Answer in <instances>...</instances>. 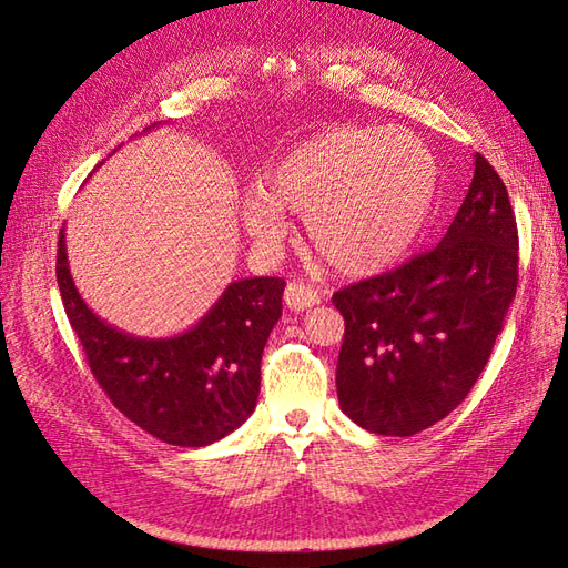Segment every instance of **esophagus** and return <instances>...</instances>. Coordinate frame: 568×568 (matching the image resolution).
I'll return each mask as SVG.
<instances>
[{
	"label": "esophagus",
	"mask_w": 568,
	"mask_h": 568,
	"mask_svg": "<svg viewBox=\"0 0 568 568\" xmlns=\"http://www.w3.org/2000/svg\"><path fill=\"white\" fill-rule=\"evenodd\" d=\"M320 303H322V295L312 285H305V283H300V281L287 283V287H285V305L291 307L293 312H303V310L315 307Z\"/></svg>",
	"instance_id": "1"
}]
</instances>
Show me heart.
Listing matches in <instances>:
<instances>
[{
	"mask_svg": "<svg viewBox=\"0 0 568 568\" xmlns=\"http://www.w3.org/2000/svg\"><path fill=\"white\" fill-rule=\"evenodd\" d=\"M437 168L429 149L400 129L332 126L300 141L241 197V216L261 246L285 239V212L305 214L312 246L334 271L376 273L422 232Z\"/></svg>",
	"mask_w": 568,
	"mask_h": 568,
	"instance_id": "heart-1",
	"label": "heart"
}]
</instances>
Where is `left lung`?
Here are the masks:
<instances>
[{"label":"left lung","mask_w":568,"mask_h":568,"mask_svg":"<svg viewBox=\"0 0 568 568\" xmlns=\"http://www.w3.org/2000/svg\"><path fill=\"white\" fill-rule=\"evenodd\" d=\"M517 224L484 155L437 246L334 293L344 315L336 393L344 415L385 437H413L464 403L517 291Z\"/></svg>","instance_id":"8db88e82"}]
</instances>
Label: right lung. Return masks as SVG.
I'll list each match as a JSON object with an SVG mask.
<instances>
[{"mask_svg":"<svg viewBox=\"0 0 568 568\" xmlns=\"http://www.w3.org/2000/svg\"><path fill=\"white\" fill-rule=\"evenodd\" d=\"M55 277L92 376L134 425L173 446H207L244 425L258 400L263 346L283 315V277L232 283L195 327L171 339L124 334L84 305L63 229Z\"/></svg>","mask_w":568,"mask_h":568,"instance_id":"right-lung-1","label":"right lung"}]
</instances>
